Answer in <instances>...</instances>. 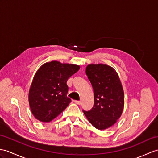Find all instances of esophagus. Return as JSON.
Returning <instances> with one entry per match:
<instances>
[{"label":"esophagus","mask_w":158,"mask_h":158,"mask_svg":"<svg viewBox=\"0 0 158 158\" xmlns=\"http://www.w3.org/2000/svg\"><path fill=\"white\" fill-rule=\"evenodd\" d=\"M75 103L77 104V105H80L82 103L81 101H75Z\"/></svg>","instance_id":"obj_1"}]
</instances>
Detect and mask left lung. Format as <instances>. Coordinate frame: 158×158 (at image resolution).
<instances>
[{"label":"left lung","mask_w":158,"mask_h":158,"mask_svg":"<svg viewBox=\"0 0 158 158\" xmlns=\"http://www.w3.org/2000/svg\"><path fill=\"white\" fill-rule=\"evenodd\" d=\"M86 74L93 88L94 104L83 113L95 128L106 129L117 122L124 108L121 80L114 69L106 64L88 65Z\"/></svg>","instance_id":"8db88e82"}]
</instances>
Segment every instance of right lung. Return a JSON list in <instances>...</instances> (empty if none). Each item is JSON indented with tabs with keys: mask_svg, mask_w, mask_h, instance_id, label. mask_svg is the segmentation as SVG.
<instances>
[{
	"mask_svg": "<svg viewBox=\"0 0 158 158\" xmlns=\"http://www.w3.org/2000/svg\"><path fill=\"white\" fill-rule=\"evenodd\" d=\"M80 66L47 62L38 69L29 92V102L33 116L41 122L48 123L66 109L71 99L67 97V80L78 72Z\"/></svg>",
	"mask_w": 158,
	"mask_h": 158,
	"instance_id": "add662e5",
	"label": "right lung"
}]
</instances>
